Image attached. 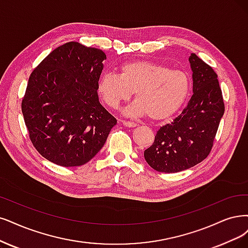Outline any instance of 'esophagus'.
Returning a JSON list of instances; mask_svg holds the SVG:
<instances>
[{
    "mask_svg": "<svg viewBox=\"0 0 248 248\" xmlns=\"http://www.w3.org/2000/svg\"><path fill=\"white\" fill-rule=\"evenodd\" d=\"M122 123H123V124H124V125H125V126H129V127H135V126L138 125V124H136V123H134V122L123 121Z\"/></svg>",
    "mask_w": 248,
    "mask_h": 248,
    "instance_id": "esophagus-1",
    "label": "esophagus"
}]
</instances>
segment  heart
Returning a JSON list of instances; mask_svg holds the SVG:
<instances>
[{"mask_svg": "<svg viewBox=\"0 0 248 248\" xmlns=\"http://www.w3.org/2000/svg\"><path fill=\"white\" fill-rule=\"evenodd\" d=\"M190 92L187 73L170 69L149 60L126 62L114 72L103 73L98 81V93L104 103L117 109L135 93V102L125 110L127 115H148L162 121L175 114Z\"/></svg>", "mask_w": 248, "mask_h": 248, "instance_id": "obj_1", "label": "heart"}]
</instances>
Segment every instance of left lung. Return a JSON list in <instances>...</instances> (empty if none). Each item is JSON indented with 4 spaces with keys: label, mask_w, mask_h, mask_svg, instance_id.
<instances>
[{
    "label": "left lung",
    "mask_w": 248,
    "mask_h": 248,
    "mask_svg": "<svg viewBox=\"0 0 248 248\" xmlns=\"http://www.w3.org/2000/svg\"><path fill=\"white\" fill-rule=\"evenodd\" d=\"M193 95L182 113L161 126L144 151L149 166L161 172H178L204 160L212 150L225 104L215 70L194 53L189 57Z\"/></svg>",
    "instance_id": "left-lung-1"
}]
</instances>
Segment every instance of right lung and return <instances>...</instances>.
<instances>
[{
  "mask_svg": "<svg viewBox=\"0 0 248 248\" xmlns=\"http://www.w3.org/2000/svg\"><path fill=\"white\" fill-rule=\"evenodd\" d=\"M105 59L102 50L69 42L31 72L21 109L33 147L46 159L78 167L103 147L116 124L97 92Z\"/></svg>",
  "mask_w": 248,
  "mask_h": 248,
  "instance_id": "1",
  "label": "right lung"
}]
</instances>
